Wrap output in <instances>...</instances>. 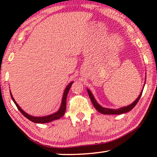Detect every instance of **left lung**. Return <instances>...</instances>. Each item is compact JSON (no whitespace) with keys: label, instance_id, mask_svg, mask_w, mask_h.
<instances>
[{"label":"left lung","instance_id":"8db88e82","mask_svg":"<svg viewBox=\"0 0 157 157\" xmlns=\"http://www.w3.org/2000/svg\"><path fill=\"white\" fill-rule=\"evenodd\" d=\"M87 92H88V94H89L90 100H91L92 102L94 105V107H95V109L98 110L99 112H100V113L104 114H120L126 113V112L130 111V110H132L134 107H135V105L137 104L139 100H140V99L142 94V92H141L140 94V96L138 97V98L136 99V100L134 101L133 103L131 104V105L129 106H127V107H124L120 108V109H108V108L102 107L101 106L99 105L98 102H97L95 99L94 98L93 95H92L91 92H90L89 90H87Z\"/></svg>","mask_w":157,"mask_h":157}]
</instances>
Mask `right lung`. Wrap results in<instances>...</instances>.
<instances>
[{
  "instance_id": "add662e5",
  "label": "right lung",
  "mask_w": 157,
  "mask_h": 157,
  "mask_svg": "<svg viewBox=\"0 0 157 157\" xmlns=\"http://www.w3.org/2000/svg\"><path fill=\"white\" fill-rule=\"evenodd\" d=\"M72 84V82H70L69 85H67V87L65 88V92H64V94H63V101H62L60 108H59V109L58 110V111L56 112V113L50 114V115L45 116V117H35L30 116V115H29V114H26L25 112H24L23 110L19 107V105L16 103V101H15L14 98H13L11 93H10V96H11L12 100H13V101H14V103L15 104V105H16L17 109H18L19 111L21 112V113L23 114L26 118L31 121V122H35V123H48V122H51V121H53L55 120H57V119L61 118L64 115V114H65V109H66V100H67V96L68 92H69L70 87H71Z\"/></svg>"
}]
</instances>
